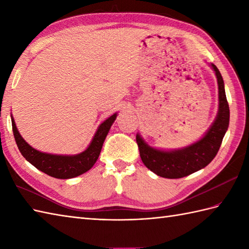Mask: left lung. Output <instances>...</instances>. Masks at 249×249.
Returning <instances> with one entry per match:
<instances>
[{"instance_id":"8db88e82","label":"left lung","mask_w":249,"mask_h":249,"mask_svg":"<svg viewBox=\"0 0 249 249\" xmlns=\"http://www.w3.org/2000/svg\"><path fill=\"white\" fill-rule=\"evenodd\" d=\"M211 67L217 78L219 106L214 123L202 138L182 149L163 151L146 144L139 134L136 136L142 162L157 176L166 178H184L208 166L217 154L228 129L230 111L223 77L214 64Z\"/></svg>"}]
</instances>
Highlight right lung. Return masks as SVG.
Wrapping results in <instances>:
<instances>
[{
    "label": "right lung",
    "instance_id": "1",
    "mask_svg": "<svg viewBox=\"0 0 249 249\" xmlns=\"http://www.w3.org/2000/svg\"><path fill=\"white\" fill-rule=\"evenodd\" d=\"M116 113L109 116L99 125L91 143L86 151L77 155H56L35 150L21 137L12 116L13 133L21 154L38 170L55 178H71L86 173L98 160L104 141L107 137L111 125L116 119Z\"/></svg>",
    "mask_w": 249,
    "mask_h": 249
}]
</instances>
